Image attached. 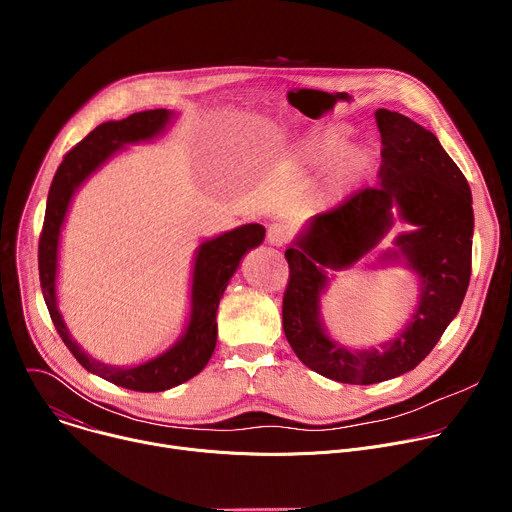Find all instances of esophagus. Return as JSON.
<instances>
[{"instance_id": "obj_1", "label": "esophagus", "mask_w": 512, "mask_h": 512, "mask_svg": "<svg viewBox=\"0 0 512 512\" xmlns=\"http://www.w3.org/2000/svg\"><path fill=\"white\" fill-rule=\"evenodd\" d=\"M287 229L283 227V225H271L269 229H267V243L269 245H273V247H281L283 243H287Z\"/></svg>"}]
</instances>
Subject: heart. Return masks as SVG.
<instances>
[{"label":"heart","mask_w":512,"mask_h":512,"mask_svg":"<svg viewBox=\"0 0 512 512\" xmlns=\"http://www.w3.org/2000/svg\"><path fill=\"white\" fill-rule=\"evenodd\" d=\"M348 137L350 127L324 125L304 141L300 150L302 164L310 168H326L334 162L330 186L338 196H344L354 184L367 176L375 160L373 152L364 145H354V148L344 150Z\"/></svg>","instance_id":"heart-1"}]
</instances>
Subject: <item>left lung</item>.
I'll list each match as a JSON object with an SVG mask.
<instances>
[{
  "instance_id": "8db88e82",
  "label": "left lung",
  "mask_w": 512,
  "mask_h": 512,
  "mask_svg": "<svg viewBox=\"0 0 512 512\" xmlns=\"http://www.w3.org/2000/svg\"><path fill=\"white\" fill-rule=\"evenodd\" d=\"M375 119L383 141L379 186L312 216L285 251V338L308 369L348 385L413 371L458 316L472 271L468 180L429 129L389 109H377ZM395 211L414 229L400 234L380 262H401L418 277V306L395 339L379 349L348 351L321 320V296L332 277L327 271L349 268L368 254L392 228Z\"/></svg>"
}]
</instances>
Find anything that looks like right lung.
Instances as JSON below:
<instances>
[{"label":"right lung","instance_id":"1","mask_svg":"<svg viewBox=\"0 0 512 512\" xmlns=\"http://www.w3.org/2000/svg\"><path fill=\"white\" fill-rule=\"evenodd\" d=\"M176 117L170 109L139 111L121 121L97 125L79 145L72 148L58 166L46 202L44 227L38 245V269L42 296L50 318L66 344L83 367L117 385L141 393H158L178 387L196 377L212 356L216 346V310L225 289L235 275L247 251L259 247L265 239V227L251 223L241 225L223 235L206 239L194 251L192 287H190V316L182 336L158 356L133 364L115 367L101 362L77 344L58 310L56 277H58V247L72 198L79 188L111 158L125 150V145L152 141L168 131Z\"/></svg>","mask_w":512,"mask_h":512}]
</instances>
